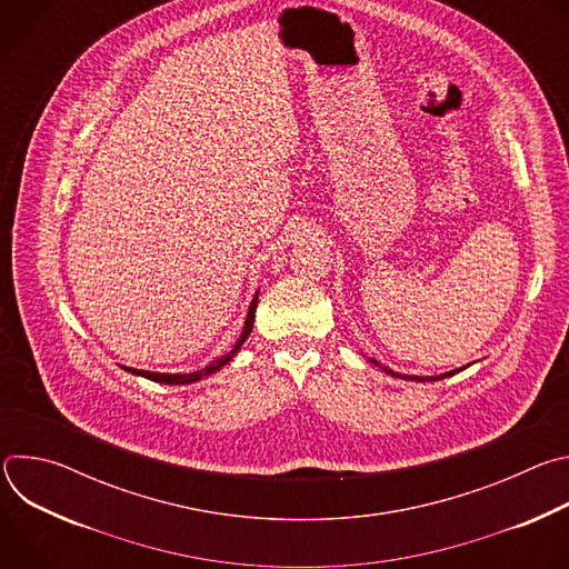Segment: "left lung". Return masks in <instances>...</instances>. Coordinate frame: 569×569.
<instances>
[{
    "label": "left lung",
    "instance_id": "8db88e82",
    "mask_svg": "<svg viewBox=\"0 0 569 569\" xmlns=\"http://www.w3.org/2000/svg\"><path fill=\"white\" fill-rule=\"evenodd\" d=\"M371 362L373 365H378L385 373H389L391 378H402V380H417V382H435V380H441V378H450V376H455V373H459L461 369H455V371H448V373H439V376H410V373H398V371H393V369H389V367H382L378 360H373L371 358Z\"/></svg>",
    "mask_w": 569,
    "mask_h": 569
}]
</instances>
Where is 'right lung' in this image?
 Instances as JSON below:
<instances>
[{
	"label": "right lung",
	"mask_w": 569,
	"mask_h": 569,
	"mask_svg": "<svg viewBox=\"0 0 569 569\" xmlns=\"http://www.w3.org/2000/svg\"><path fill=\"white\" fill-rule=\"evenodd\" d=\"M257 303H259V292L254 295V299H252V303H250V308H248L246 327H242V333H240V338L236 340L233 349H231L229 353H224V356L216 358L213 362H209L207 367H202V369H198V371H191V373H159V371H143V369H132V367H123V369H128V371H130V373H134V376L148 378V380H152V382H161V385H191V382H198V380H202V378H207V376H211V373L220 371L224 365H229V362L233 360V356L240 351V347L246 345V340L250 338L252 327H254Z\"/></svg>",
	"instance_id": "right-lung-1"
}]
</instances>
